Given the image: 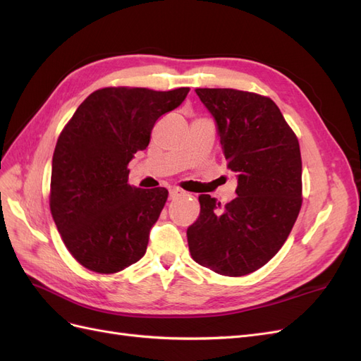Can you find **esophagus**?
Here are the masks:
<instances>
[{
  "instance_id": "1",
  "label": "esophagus",
  "mask_w": 361,
  "mask_h": 361,
  "mask_svg": "<svg viewBox=\"0 0 361 361\" xmlns=\"http://www.w3.org/2000/svg\"><path fill=\"white\" fill-rule=\"evenodd\" d=\"M180 195H183V191L179 190V188H171V190L169 191V199H170V200L178 199V197H180Z\"/></svg>"
}]
</instances>
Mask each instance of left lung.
<instances>
[{"label": "left lung", "mask_w": 361, "mask_h": 361, "mask_svg": "<svg viewBox=\"0 0 361 361\" xmlns=\"http://www.w3.org/2000/svg\"><path fill=\"white\" fill-rule=\"evenodd\" d=\"M215 120L236 197L221 207L202 194L187 231L199 265L221 276H247L277 255L301 207L298 140L269 97L233 89H195Z\"/></svg>", "instance_id": "obj_1"}]
</instances>
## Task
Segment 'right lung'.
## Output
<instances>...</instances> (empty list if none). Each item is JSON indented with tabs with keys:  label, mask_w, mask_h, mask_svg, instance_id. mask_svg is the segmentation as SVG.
I'll return each instance as SVG.
<instances>
[{
	"label": "right lung",
	"mask_w": 361,
	"mask_h": 361,
	"mask_svg": "<svg viewBox=\"0 0 361 361\" xmlns=\"http://www.w3.org/2000/svg\"><path fill=\"white\" fill-rule=\"evenodd\" d=\"M190 89L106 87L78 106L52 157L51 214L64 245L87 269L113 274L145 256L169 191L128 183V164L149 146L157 120Z\"/></svg>",
	"instance_id": "add662e5"
}]
</instances>
